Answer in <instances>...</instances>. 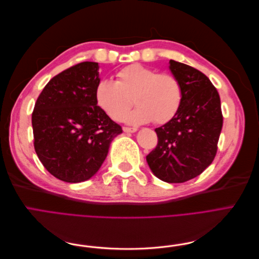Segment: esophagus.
<instances>
[{"label":"esophagus","mask_w":259,"mask_h":259,"mask_svg":"<svg viewBox=\"0 0 259 259\" xmlns=\"http://www.w3.org/2000/svg\"><path fill=\"white\" fill-rule=\"evenodd\" d=\"M123 131L125 132V133H135L136 131H137V128H135V127H123Z\"/></svg>","instance_id":"esophagus-1"}]
</instances>
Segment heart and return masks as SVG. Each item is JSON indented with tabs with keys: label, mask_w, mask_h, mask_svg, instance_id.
<instances>
[{
	"label": "heart",
	"mask_w": 259,
	"mask_h": 259,
	"mask_svg": "<svg viewBox=\"0 0 259 259\" xmlns=\"http://www.w3.org/2000/svg\"><path fill=\"white\" fill-rule=\"evenodd\" d=\"M183 86L177 77L167 72L139 64L120 69L115 81L100 80L95 90L97 105L113 120L119 121L133 104L137 105L125 116L131 124H156L170 121L183 103Z\"/></svg>",
	"instance_id": "1"
}]
</instances>
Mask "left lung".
I'll use <instances>...</instances> for the list:
<instances>
[{"mask_svg":"<svg viewBox=\"0 0 259 259\" xmlns=\"http://www.w3.org/2000/svg\"><path fill=\"white\" fill-rule=\"evenodd\" d=\"M183 86V103L175 116L155 128L158 145L146 159L152 173L169 184L199 176L213 162L223 127L221 98L198 69L169 60Z\"/></svg>","mask_w":259,"mask_h":259,"instance_id":"obj_1","label":"left lung"}]
</instances>
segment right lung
Returning <instances> with one entry per match:
<instances>
[{"label":"right lung","mask_w":259,"mask_h":259,"mask_svg":"<svg viewBox=\"0 0 259 259\" xmlns=\"http://www.w3.org/2000/svg\"><path fill=\"white\" fill-rule=\"evenodd\" d=\"M98 64L84 61L55 75L32 112L34 150L43 166L62 182L95 175L122 127L97 106Z\"/></svg>","instance_id":"add662e5"}]
</instances>
